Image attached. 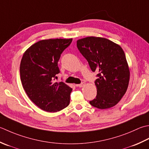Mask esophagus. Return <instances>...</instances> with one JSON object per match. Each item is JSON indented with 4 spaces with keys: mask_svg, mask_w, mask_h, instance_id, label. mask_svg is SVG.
Masks as SVG:
<instances>
[{
    "mask_svg": "<svg viewBox=\"0 0 149 149\" xmlns=\"http://www.w3.org/2000/svg\"><path fill=\"white\" fill-rule=\"evenodd\" d=\"M85 83H82L81 84H77V86H79V87H80V88H81V87H83V86H85Z\"/></svg>",
    "mask_w": 149,
    "mask_h": 149,
    "instance_id": "34e87169",
    "label": "esophagus"
}]
</instances>
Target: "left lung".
I'll list each match as a JSON object with an SVG mask.
<instances>
[{
	"mask_svg": "<svg viewBox=\"0 0 149 149\" xmlns=\"http://www.w3.org/2000/svg\"><path fill=\"white\" fill-rule=\"evenodd\" d=\"M77 46L92 70L99 73L95 81L97 95L90 104L100 109L114 107L126 93L130 80L123 49L106 38L94 36L77 40Z\"/></svg>",
	"mask_w": 149,
	"mask_h": 149,
	"instance_id": "1",
	"label": "left lung"
}]
</instances>
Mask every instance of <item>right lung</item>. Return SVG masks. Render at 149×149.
Returning a JSON list of instances; mask_svg holds the SVG:
<instances>
[{
	"mask_svg": "<svg viewBox=\"0 0 149 149\" xmlns=\"http://www.w3.org/2000/svg\"><path fill=\"white\" fill-rule=\"evenodd\" d=\"M72 39L39 40L24 52L20 65V80L31 101L45 111L57 112L70 103L72 91L63 82H54L59 73L61 54Z\"/></svg>",
	"mask_w": 149,
	"mask_h": 149,
	"instance_id": "1",
	"label": "right lung"
}]
</instances>
